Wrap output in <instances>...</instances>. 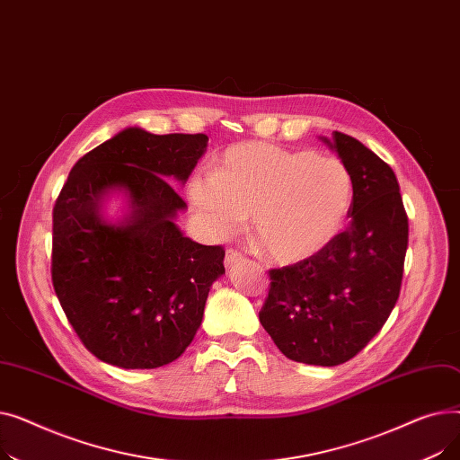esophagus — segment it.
<instances>
[{
    "mask_svg": "<svg viewBox=\"0 0 460 460\" xmlns=\"http://www.w3.org/2000/svg\"><path fill=\"white\" fill-rule=\"evenodd\" d=\"M243 261H244V255H243V253L233 250V248L227 250V253H226V267H227V269L236 267V264H240Z\"/></svg>",
    "mask_w": 460,
    "mask_h": 460,
    "instance_id": "obj_1",
    "label": "esophagus"
}]
</instances>
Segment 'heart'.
I'll return each instance as SVG.
<instances>
[{
  "label": "heart",
  "mask_w": 460,
  "mask_h": 460,
  "mask_svg": "<svg viewBox=\"0 0 460 460\" xmlns=\"http://www.w3.org/2000/svg\"><path fill=\"white\" fill-rule=\"evenodd\" d=\"M188 196L208 231L227 238L252 216L264 255L298 262L340 233L352 201L347 165L313 151L240 143L217 158L216 173H196Z\"/></svg>",
  "instance_id": "heart-1"
}]
</instances>
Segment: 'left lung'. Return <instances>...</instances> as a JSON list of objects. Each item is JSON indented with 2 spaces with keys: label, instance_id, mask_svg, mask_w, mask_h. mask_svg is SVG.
I'll return each instance as SVG.
<instances>
[{
  "label": "left lung",
  "instance_id": "1",
  "mask_svg": "<svg viewBox=\"0 0 460 460\" xmlns=\"http://www.w3.org/2000/svg\"><path fill=\"white\" fill-rule=\"evenodd\" d=\"M323 139L352 179L349 227L319 253L269 272L259 321L288 359L333 367L364 349L395 307L408 217L388 164L343 132Z\"/></svg>",
  "mask_w": 460,
  "mask_h": 460
}]
</instances>
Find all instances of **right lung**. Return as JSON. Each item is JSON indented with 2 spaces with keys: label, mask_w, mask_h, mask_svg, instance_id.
<instances>
[{
  "label": "right lung",
  "mask_w": 460,
  "mask_h": 460,
  "mask_svg": "<svg viewBox=\"0 0 460 460\" xmlns=\"http://www.w3.org/2000/svg\"><path fill=\"white\" fill-rule=\"evenodd\" d=\"M205 134L125 128L82 156L54 205L52 283L84 347L110 366L172 364L203 321L210 285L226 274L222 246L184 236L186 208L169 181L186 182ZM129 196L117 225L102 216L110 190Z\"/></svg>",
  "instance_id": "obj_1"
}]
</instances>
